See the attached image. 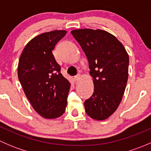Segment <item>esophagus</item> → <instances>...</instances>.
<instances>
[{
    "mask_svg": "<svg viewBox=\"0 0 151 151\" xmlns=\"http://www.w3.org/2000/svg\"><path fill=\"white\" fill-rule=\"evenodd\" d=\"M80 76H79V75L75 76V77H74V82H78L79 80H80Z\"/></svg>",
    "mask_w": 151,
    "mask_h": 151,
    "instance_id": "obj_1",
    "label": "esophagus"
}]
</instances>
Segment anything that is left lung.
I'll return each mask as SVG.
<instances>
[{"instance_id": "left-lung-1", "label": "left lung", "mask_w": 151, "mask_h": 151, "mask_svg": "<svg viewBox=\"0 0 151 151\" xmlns=\"http://www.w3.org/2000/svg\"><path fill=\"white\" fill-rule=\"evenodd\" d=\"M84 51L93 77L94 92L85 100L87 115L103 121L118 109L129 77V55L121 42L105 30L77 29L71 31Z\"/></svg>"}]
</instances>
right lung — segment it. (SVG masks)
<instances>
[{"instance_id": "1", "label": "right lung", "mask_w": 151, "mask_h": 151, "mask_svg": "<svg viewBox=\"0 0 151 151\" xmlns=\"http://www.w3.org/2000/svg\"><path fill=\"white\" fill-rule=\"evenodd\" d=\"M66 30L46 32L32 39L24 48L17 74L24 93L42 117L54 119L66 110L70 84L60 73L52 50Z\"/></svg>"}]
</instances>
